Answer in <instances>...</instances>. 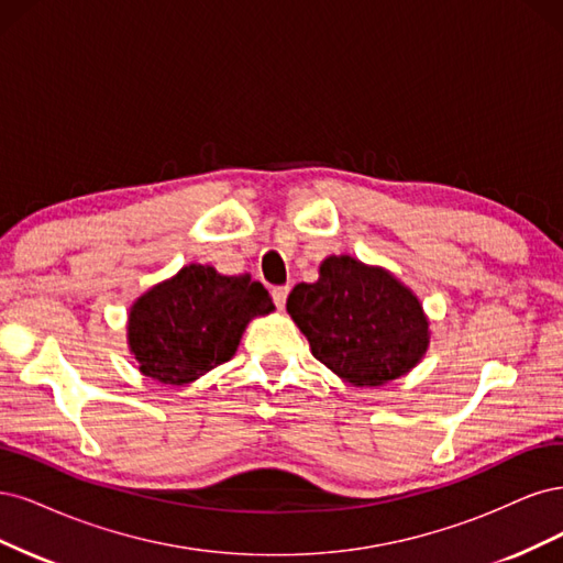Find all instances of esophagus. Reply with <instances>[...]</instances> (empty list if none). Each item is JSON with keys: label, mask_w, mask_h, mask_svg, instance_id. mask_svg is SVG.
<instances>
[{"label": "esophagus", "mask_w": 563, "mask_h": 563, "mask_svg": "<svg viewBox=\"0 0 563 563\" xmlns=\"http://www.w3.org/2000/svg\"><path fill=\"white\" fill-rule=\"evenodd\" d=\"M271 295H274L276 306H278V308H283V306H285V301H287V295H289V285H276L274 289H271Z\"/></svg>", "instance_id": "1"}]
</instances>
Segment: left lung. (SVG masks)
I'll return each instance as SVG.
<instances>
[{
  "label": "left lung",
  "instance_id": "8db88e82",
  "mask_svg": "<svg viewBox=\"0 0 563 563\" xmlns=\"http://www.w3.org/2000/svg\"><path fill=\"white\" fill-rule=\"evenodd\" d=\"M287 313L322 365L353 386H384L428 349L419 299L384 268L353 257L324 260L316 283H299L289 292Z\"/></svg>",
  "mask_w": 563,
  "mask_h": 563
}]
</instances>
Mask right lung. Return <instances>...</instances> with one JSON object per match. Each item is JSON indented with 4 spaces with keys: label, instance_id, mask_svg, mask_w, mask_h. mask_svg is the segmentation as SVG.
<instances>
[{
    "label": "right lung",
    "instance_id": "obj_1",
    "mask_svg": "<svg viewBox=\"0 0 563 563\" xmlns=\"http://www.w3.org/2000/svg\"><path fill=\"white\" fill-rule=\"evenodd\" d=\"M268 311V289L250 274L220 276L212 266L189 264L131 308V353L142 374L185 386L229 362L245 324Z\"/></svg>",
    "mask_w": 563,
    "mask_h": 563
}]
</instances>
